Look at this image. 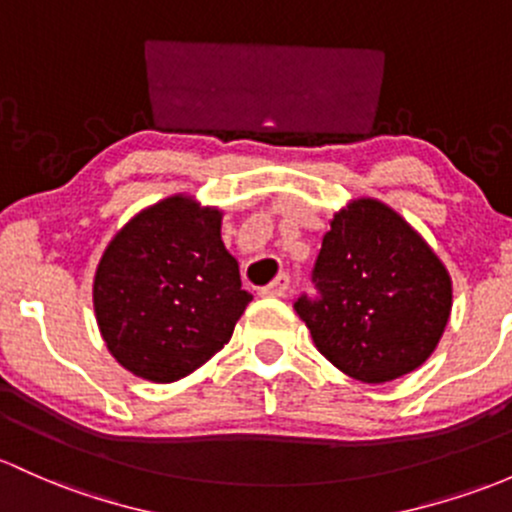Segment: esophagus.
I'll return each instance as SVG.
<instances>
[{
	"label": "esophagus",
	"mask_w": 512,
	"mask_h": 512,
	"mask_svg": "<svg viewBox=\"0 0 512 512\" xmlns=\"http://www.w3.org/2000/svg\"><path fill=\"white\" fill-rule=\"evenodd\" d=\"M288 288H290V276L288 273H280V276H276V280H271V283L261 290V295H266V298H285Z\"/></svg>",
	"instance_id": "esophagus-1"
}]
</instances>
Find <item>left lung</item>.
I'll return each mask as SVG.
<instances>
[{"label":"left lung","mask_w":512,"mask_h":512,"mask_svg":"<svg viewBox=\"0 0 512 512\" xmlns=\"http://www.w3.org/2000/svg\"><path fill=\"white\" fill-rule=\"evenodd\" d=\"M317 298L295 312L320 354L361 383L425 364L452 312V278L425 239L383 202L361 197L332 219L312 268Z\"/></svg>","instance_id":"8db88e82"}]
</instances>
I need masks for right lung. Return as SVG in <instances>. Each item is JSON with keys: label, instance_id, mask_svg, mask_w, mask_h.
Returning <instances> with one entry per match:
<instances>
[{"label": "right lung", "instance_id": "add662e5", "mask_svg": "<svg viewBox=\"0 0 512 512\" xmlns=\"http://www.w3.org/2000/svg\"><path fill=\"white\" fill-rule=\"evenodd\" d=\"M92 302L114 359L146 381L173 383L232 339L251 293L224 249L222 212L173 195L109 241Z\"/></svg>", "mask_w": 512, "mask_h": 512}]
</instances>
